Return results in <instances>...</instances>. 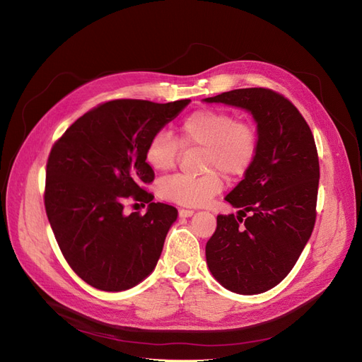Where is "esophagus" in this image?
Here are the masks:
<instances>
[{
	"label": "esophagus",
	"instance_id": "esophagus-1",
	"mask_svg": "<svg viewBox=\"0 0 362 362\" xmlns=\"http://www.w3.org/2000/svg\"><path fill=\"white\" fill-rule=\"evenodd\" d=\"M179 215H180L182 218H188V216H192V215H194V211H192V209H180Z\"/></svg>",
	"mask_w": 362,
	"mask_h": 362
}]
</instances>
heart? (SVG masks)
Masks as SVG:
<instances>
[{
    "label": "heart",
    "mask_w": 362,
    "mask_h": 362,
    "mask_svg": "<svg viewBox=\"0 0 362 362\" xmlns=\"http://www.w3.org/2000/svg\"><path fill=\"white\" fill-rule=\"evenodd\" d=\"M183 150H202L198 177L183 174L162 180L158 195L183 206H202L223 189V176L238 179L247 173L259 150L257 127L247 119H236L223 108H203L191 112L179 126L177 136L158 131L144 150L146 164L156 173L174 168Z\"/></svg>",
    "instance_id": "heart-1"
}]
</instances>
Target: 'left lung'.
<instances>
[{"label":"left lung","instance_id":"8db88e82","mask_svg":"<svg viewBox=\"0 0 362 362\" xmlns=\"http://www.w3.org/2000/svg\"><path fill=\"white\" fill-rule=\"evenodd\" d=\"M204 100L251 111L259 131L252 167L226 197L240 209L239 216H216L206 243L207 266L235 293H263L293 269L316 223V143L295 105L271 88H238Z\"/></svg>","mask_w":362,"mask_h":362}]
</instances>
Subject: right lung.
I'll list each match as a JSON object with an SVG mask.
<instances>
[{"mask_svg":"<svg viewBox=\"0 0 362 362\" xmlns=\"http://www.w3.org/2000/svg\"><path fill=\"white\" fill-rule=\"evenodd\" d=\"M189 99L99 103L54 143L46 162L45 211L72 271L91 287L120 291L155 269L177 209L153 203L144 160L150 136ZM126 201L149 203L146 216L122 214Z\"/></svg>","mask_w":362,"mask_h":362,"instance_id":"1","label":"right lung"}]
</instances>
